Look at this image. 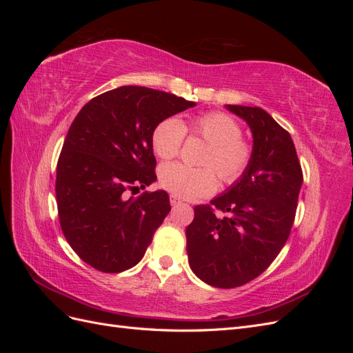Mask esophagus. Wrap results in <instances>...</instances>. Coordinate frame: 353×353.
<instances>
[{
  "mask_svg": "<svg viewBox=\"0 0 353 353\" xmlns=\"http://www.w3.org/2000/svg\"><path fill=\"white\" fill-rule=\"evenodd\" d=\"M179 203H183V200H181L179 197H176V196H170V205L172 206H176V205H179Z\"/></svg>",
  "mask_w": 353,
  "mask_h": 353,
  "instance_id": "esophagus-1",
  "label": "esophagus"
}]
</instances>
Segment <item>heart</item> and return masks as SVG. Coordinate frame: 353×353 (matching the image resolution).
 Here are the masks:
<instances>
[{"instance_id": "b5f03b06", "label": "heart", "mask_w": 353, "mask_h": 353, "mask_svg": "<svg viewBox=\"0 0 353 353\" xmlns=\"http://www.w3.org/2000/svg\"><path fill=\"white\" fill-rule=\"evenodd\" d=\"M200 137L208 143L201 154L200 165L206 168H188L183 163H168L160 169V184L181 199L209 196L218 185H232L240 181L250 168L253 148L243 140L241 126L227 113L210 112L196 116L188 125L176 117H166L152 134V145L160 159L175 157L183 145L185 132Z\"/></svg>"}]
</instances>
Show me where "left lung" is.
<instances>
[{
    "instance_id": "1",
    "label": "left lung",
    "mask_w": 353,
    "mask_h": 353,
    "mask_svg": "<svg viewBox=\"0 0 353 353\" xmlns=\"http://www.w3.org/2000/svg\"><path fill=\"white\" fill-rule=\"evenodd\" d=\"M248 122L253 157L244 176L210 205L194 208L185 230L190 268L201 281L234 288L259 276L290 236L303 183L290 134L261 108L227 104ZM215 210L226 213L218 217Z\"/></svg>"
}]
</instances>
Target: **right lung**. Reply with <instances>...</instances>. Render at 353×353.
<instances>
[{"mask_svg":"<svg viewBox=\"0 0 353 353\" xmlns=\"http://www.w3.org/2000/svg\"><path fill=\"white\" fill-rule=\"evenodd\" d=\"M174 94L125 85L97 95L72 122L57 162L56 199L63 234L79 258L116 274L143 259L170 210L156 181L152 134L166 117L194 108Z\"/></svg>","mask_w":353,"mask_h":353,"instance_id":"right-lung-1","label":"right lung"}]
</instances>
